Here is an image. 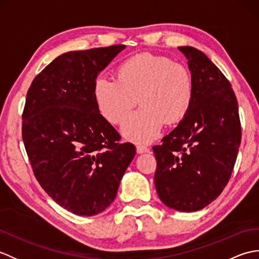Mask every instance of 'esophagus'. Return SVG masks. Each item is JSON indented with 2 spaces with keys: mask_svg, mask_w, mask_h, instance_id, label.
Masks as SVG:
<instances>
[{
  "mask_svg": "<svg viewBox=\"0 0 259 259\" xmlns=\"http://www.w3.org/2000/svg\"><path fill=\"white\" fill-rule=\"evenodd\" d=\"M137 152L138 153H146V152H149V148H147L145 146H140L138 145L137 146Z\"/></svg>",
  "mask_w": 259,
  "mask_h": 259,
  "instance_id": "esophagus-1",
  "label": "esophagus"
}]
</instances>
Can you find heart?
Masks as SVG:
<instances>
[{
  "mask_svg": "<svg viewBox=\"0 0 259 259\" xmlns=\"http://www.w3.org/2000/svg\"><path fill=\"white\" fill-rule=\"evenodd\" d=\"M115 74L117 80L98 76L93 98L99 112L112 124L122 123L139 98L142 108L121 129L126 140L149 144L164 123H178L188 114L194 100L191 75L170 58L137 54L121 63Z\"/></svg>",
  "mask_w": 259,
  "mask_h": 259,
  "instance_id": "heart-1",
  "label": "heart"
}]
</instances>
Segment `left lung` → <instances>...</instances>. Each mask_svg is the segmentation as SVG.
Here are the masks:
<instances>
[{"instance_id":"1","label":"left lung","mask_w":259,"mask_h":259,"mask_svg":"<svg viewBox=\"0 0 259 259\" xmlns=\"http://www.w3.org/2000/svg\"><path fill=\"white\" fill-rule=\"evenodd\" d=\"M188 60L194 100L188 114L152 148L160 200L179 211H197L228 184L241 140L238 103L232 84L205 53L180 47Z\"/></svg>"}]
</instances>
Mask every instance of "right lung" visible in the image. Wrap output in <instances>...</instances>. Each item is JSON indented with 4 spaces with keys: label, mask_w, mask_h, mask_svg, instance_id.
I'll return each mask as SVG.
<instances>
[{
    "label": "right lung",
    "mask_w": 259,
    "mask_h": 259,
    "mask_svg": "<svg viewBox=\"0 0 259 259\" xmlns=\"http://www.w3.org/2000/svg\"><path fill=\"white\" fill-rule=\"evenodd\" d=\"M125 46L70 51L38 73L26 95L22 138L38 184L60 206L95 216L117 196L136 147L99 112L98 74Z\"/></svg>",
    "instance_id": "add662e5"
}]
</instances>
